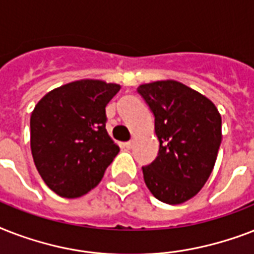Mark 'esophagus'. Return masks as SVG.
I'll use <instances>...</instances> for the list:
<instances>
[{"label": "esophagus", "instance_id": "1", "mask_svg": "<svg viewBox=\"0 0 254 254\" xmlns=\"http://www.w3.org/2000/svg\"><path fill=\"white\" fill-rule=\"evenodd\" d=\"M124 146L127 147V149H131L133 147V141H127V142L124 143Z\"/></svg>", "mask_w": 254, "mask_h": 254}]
</instances>
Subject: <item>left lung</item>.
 Wrapping results in <instances>:
<instances>
[{"label":"left lung","instance_id":"obj_1","mask_svg":"<svg viewBox=\"0 0 254 254\" xmlns=\"http://www.w3.org/2000/svg\"><path fill=\"white\" fill-rule=\"evenodd\" d=\"M154 115L157 158L142 167L143 179L158 200L181 204L208 181L221 143V117L211 100L175 80L137 88Z\"/></svg>","mask_w":254,"mask_h":254}]
</instances>
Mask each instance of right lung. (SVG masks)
I'll list each match as a JSON object with an SVG mask.
<instances>
[{"label": "right lung", "mask_w": 254, "mask_h": 254, "mask_svg": "<svg viewBox=\"0 0 254 254\" xmlns=\"http://www.w3.org/2000/svg\"><path fill=\"white\" fill-rule=\"evenodd\" d=\"M119 84L79 80L49 92L30 119L34 163L45 183L63 197H79L103 179L120 147L105 129V107Z\"/></svg>", "instance_id": "obj_1"}]
</instances>
